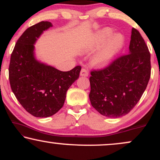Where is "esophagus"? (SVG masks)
Returning a JSON list of instances; mask_svg holds the SVG:
<instances>
[{"instance_id": "esophagus-1", "label": "esophagus", "mask_w": 160, "mask_h": 160, "mask_svg": "<svg viewBox=\"0 0 160 160\" xmlns=\"http://www.w3.org/2000/svg\"><path fill=\"white\" fill-rule=\"evenodd\" d=\"M80 76L81 77H88V75H89V73H88V71H86V69L82 68L81 70V71H80Z\"/></svg>"}]
</instances>
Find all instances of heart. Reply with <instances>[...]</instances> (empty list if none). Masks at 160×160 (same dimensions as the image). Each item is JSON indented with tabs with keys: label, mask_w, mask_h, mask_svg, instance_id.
I'll use <instances>...</instances> for the list:
<instances>
[{
	"label": "heart",
	"mask_w": 160,
	"mask_h": 160,
	"mask_svg": "<svg viewBox=\"0 0 160 160\" xmlns=\"http://www.w3.org/2000/svg\"><path fill=\"white\" fill-rule=\"evenodd\" d=\"M113 33V31L111 28H102L83 49L86 52L97 50L91 59L93 67L99 69L108 67L122 49L124 45L123 36L120 33L112 36Z\"/></svg>",
	"instance_id": "obj_1"
}]
</instances>
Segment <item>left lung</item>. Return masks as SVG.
<instances>
[{
  "label": "left lung",
  "instance_id": "8db88e82",
  "mask_svg": "<svg viewBox=\"0 0 160 160\" xmlns=\"http://www.w3.org/2000/svg\"><path fill=\"white\" fill-rule=\"evenodd\" d=\"M92 106L110 118L127 114L139 102L150 77V54L141 34L132 29L128 53L108 68L91 72Z\"/></svg>",
  "mask_w": 160,
  "mask_h": 160
}]
</instances>
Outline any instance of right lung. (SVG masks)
Listing matches in <instances>:
<instances>
[{
	"label": "right lung",
	"mask_w": 160,
	"mask_h": 160,
	"mask_svg": "<svg viewBox=\"0 0 160 160\" xmlns=\"http://www.w3.org/2000/svg\"><path fill=\"white\" fill-rule=\"evenodd\" d=\"M51 27L49 22H40L26 29L16 42L9 66L12 92L26 111L40 118L51 117L61 109L68 89L81 70L77 66L61 71L37 58L34 44Z\"/></svg>",
	"instance_id": "1"
}]
</instances>
